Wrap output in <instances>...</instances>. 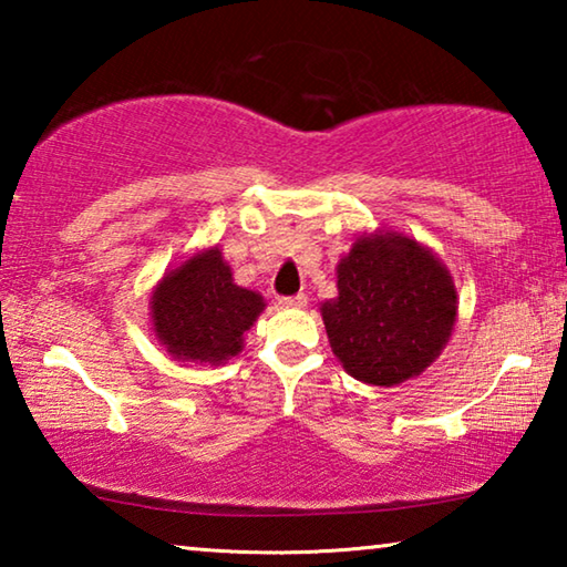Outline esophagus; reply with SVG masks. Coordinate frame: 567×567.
Instances as JSON below:
<instances>
[{"label":"esophagus","mask_w":567,"mask_h":567,"mask_svg":"<svg viewBox=\"0 0 567 567\" xmlns=\"http://www.w3.org/2000/svg\"><path fill=\"white\" fill-rule=\"evenodd\" d=\"M280 305H282V307H305V305H307V295H305V292L285 295V297H280Z\"/></svg>","instance_id":"esophagus-1"}]
</instances>
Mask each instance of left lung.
Segmentation results:
<instances>
[{"instance_id":"1","label":"left lung","mask_w":567,"mask_h":567,"mask_svg":"<svg viewBox=\"0 0 567 567\" xmlns=\"http://www.w3.org/2000/svg\"><path fill=\"white\" fill-rule=\"evenodd\" d=\"M322 305L342 368L368 385H400L433 362L455 324V285L437 257L395 233L362 237Z\"/></svg>"}]
</instances>
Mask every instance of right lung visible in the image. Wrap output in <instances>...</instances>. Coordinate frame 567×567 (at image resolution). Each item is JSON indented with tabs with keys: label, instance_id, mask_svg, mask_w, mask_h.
Listing matches in <instances>:
<instances>
[{
	"label": "right lung",
	"instance_id": "right-lung-1",
	"mask_svg": "<svg viewBox=\"0 0 567 567\" xmlns=\"http://www.w3.org/2000/svg\"><path fill=\"white\" fill-rule=\"evenodd\" d=\"M262 307L260 295L233 282L215 247L162 277L152 295V322L177 360L223 362L243 350V334Z\"/></svg>",
	"mask_w": 567,
	"mask_h": 567
}]
</instances>
